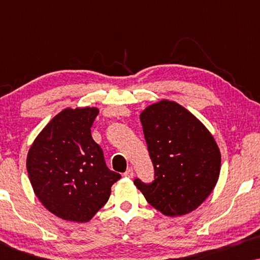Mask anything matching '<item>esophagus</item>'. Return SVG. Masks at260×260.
I'll return each mask as SVG.
<instances>
[{"mask_svg": "<svg viewBox=\"0 0 260 260\" xmlns=\"http://www.w3.org/2000/svg\"><path fill=\"white\" fill-rule=\"evenodd\" d=\"M124 176H125V177H134V169L133 168L127 169L126 172L124 173Z\"/></svg>", "mask_w": 260, "mask_h": 260, "instance_id": "esophagus-1", "label": "esophagus"}]
</instances>
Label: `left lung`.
Segmentation results:
<instances>
[{
  "instance_id": "1",
  "label": "left lung",
  "mask_w": 260,
  "mask_h": 260,
  "mask_svg": "<svg viewBox=\"0 0 260 260\" xmlns=\"http://www.w3.org/2000/svg\"><path fill=\"white\" fill-rule=\"evenodd\" d=\"M155 180L134 181L152 207L165 215L187 214L214 189L221 154L214 137L193 113L175 102L159 101L141 112Z\"/></svg>"
}]
</instances>
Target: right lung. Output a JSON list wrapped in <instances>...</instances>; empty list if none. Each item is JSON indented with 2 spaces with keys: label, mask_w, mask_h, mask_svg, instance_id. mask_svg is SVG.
<instances>
[{
  "label": "right lung",
  "mask_w": 260,
  "mask_h": 260,
  "mask_svg": "<svg viewBox=\"0 0 260 260\" xmlns=\"http://www.w3.org/2000/svg\"><path fill=\"white\" fill-rule=\"evenodd\" d=\"M98 108H67L52 118L30 145L27 172L33 190L49 212L86 222L108 202L118 173L105 165L91 136Z\"/></svg>",
  "instance_id": "obj_1"
}]
</instances>
